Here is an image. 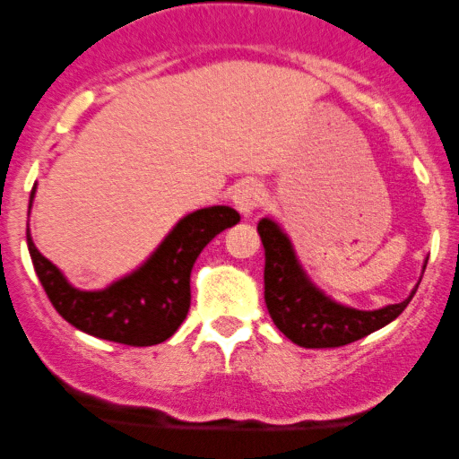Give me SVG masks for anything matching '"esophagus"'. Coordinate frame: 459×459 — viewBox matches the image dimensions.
I'll return each mask as SVG.
<instances>
[{
	"mask_svg": "<svg viewBox=\"0 0 459 459\" xmlns=\"http://www.w3.org/2000/svg\"><path fill=\"white\" fill-rule=\"evenodd\" d=\"M233 204L244 217L253 215L259 206L264 204V188L262 184L253 182V179H247V182L239 184L233 193Z\"/></svg>",
	"mask_w": 459,
	"mask_h": 459,
	"instance_id": "1",
	"label": "esophagus"
}]
</instances>
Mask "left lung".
<instances>
[{"label": "left lung", "instance_id": "obj_1", "mask_svg": "<svg viewBox=\"0 0 459 459\" xmlns=\"http://www.w3.org/2000/svg\"><path fill=\"white\" fill-rule=\"evenodd\" d=\"M264 244V299L275 326L304 349H337L371 335L377 328L393 322L413 299L388 304L377 311H358L342 307L307 280L295 259L289 238L271 220L257 224Z\"/></svg>", "mask_w": 459, "mask_h": 459}]
</instances>
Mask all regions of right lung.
Segmentation results:
<instances>
[{
  "instance_id": "right-lung-1",
  "label": "right lung",
  "mask_w": 459,
  "mask_h": 459,
  "mask_svg": "<svg viewBox=\"0 0 459 459\" xmlns=\"http://www.w3.org/2000/svg\"><path fill=\"white\" fill-rule=\"evenodd\" d=\"M32 200V195H30ZM239 221L230 206H211L184 217L155 255L133 275L104 290H77L32 244L29 253L50 304L68 324L88 335L126 346H152L169 340L191 307V268L202 248Z\"/></svg>"
}]
</instances>
